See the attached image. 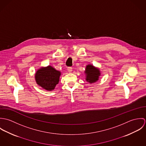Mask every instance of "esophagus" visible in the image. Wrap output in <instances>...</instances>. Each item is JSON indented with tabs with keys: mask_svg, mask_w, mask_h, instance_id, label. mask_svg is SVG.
<instances>
[{
	"mask_svg": "<svg viewBox=\"0 0 146 146\" xmlns=\"http://www.w3.org/2000/svg\"><path fill=\"white\" fill-rule=\"evenodd\" d=\"M67 71H68V72H69V73H70V72H72V67H68L67 68Z\"/></svg>",
	"mask_w": 146,
	"mask_h": 146,
	"instance_id": "obj_1",
	"label": "esophagus"
}]
</instances>
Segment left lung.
<instances>
[{"mask_svg":"<svg viewBox=\"0 0 146 146\" xmlns=\"http://www.w3.org/2000/svg\"><path fill=\"white\" fill-rule=\"evenodd\" d=\"M84 74L85 75V80L89 84L97 82L101 76L100 70L91 64L86 65Z\"/></svg>","mask_w":146,"mask_h":146,"instance_id":"left-lung-1","label":"left lung"}]
</instances>
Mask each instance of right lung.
I'll list each match as a JSON object with an SVG mask.
<instances>
[{"label": "right lung", "instance_id": "1", "mask_svg": "<svg viewBox=\"0 0 146 146\" xmlns=\"http://www.w3.org/2000/svg\"><path fill=\"white\" fill-rule=\"evenodd\" d=\"M61 75L60 71H58L52 66L42 67L35 74V79L36 84L42 89L47 91L54 89L60 81Z\"/></svg>", "mask_w": 146, "mask_h": 146}]
</instances>
